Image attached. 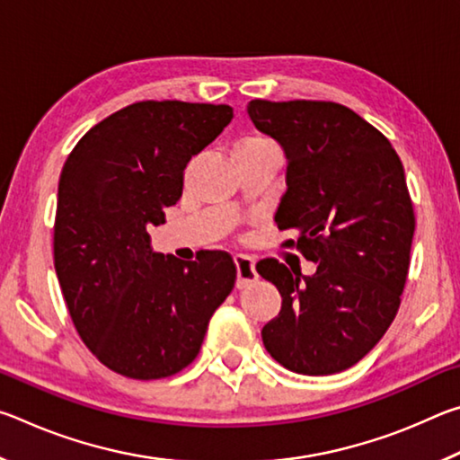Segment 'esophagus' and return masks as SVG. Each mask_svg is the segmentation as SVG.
Segmentation results:
<instances>
[{
  "label": "esophagus",
  "mask_w": 460,
  "mask_h": 460,
  "mask_svg": "<svg viewBox=\"0 0 460 460\" xmlns=\"http://www.w3.org/2000/svg\"><path fill=\"white\" fill-rule=\"evenodd\" d=\"M235 268H237V288H247L252 286L255 279H258V274H255V261L253 258H249L245 253H237L235 255Z\"/></svg>",
  "instance_id": "esophagus-1"
}]
</instances>
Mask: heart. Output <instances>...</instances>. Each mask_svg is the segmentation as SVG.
Instances as JSON below:
<instances>
[{
  "label": "heart",
  "mask_w": 460,
  "mask_h": 460,
  "mask_svg": "<svg viewBox=\"0 0 460 460\" xmlns=\"http://www.w3.org/2000/svg\"><path fill=\"white\" fill-rule=\"evenodd\" d=\"M268 147H274V144L266 137L260 136H249V137H241L239 142L233 146V154L239 152H258V150H268Z\"/></svg>",
  "instance_id": "heart-1"
}]
</instances>
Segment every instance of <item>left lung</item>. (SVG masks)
<instances>
[{
  "instance_id": "obj_1",
  "label": "left lung",
  "mask_w": 460,
  "mask_h": 460,
  "mask_svg": "<svg viewBox=\"0 0 460 460\" xmlns=\"http://www.w3.org/2000/svg\"><path fill=\"white\" fill-rule=\"evenodd\" d=\"M253 126L286 154V192L274 221L316 263L313 276L278 260L258 274L282 294L261 331L286 369L331 376L363 359L400 308L410 268L414 207L389 139L332 101H249Z\"/></svg>"
}]
</instances>
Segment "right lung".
Listing matches in <instances>:
<instances>
[{
	"mask_svg": "<svg viewBox=\"0 0 460 460\" xmlns=\"http://www.w3.org/2000/svg\"><path fill=\"white\" fill-rule=\"evenodd\" d=\"M231 119L229 105L139 101L91 128L62 166L54 268L79 337L119 376L182 371L235 286L229 253L182 261L147 235L182 197L189 160Z\"/></svg>",
	"mask_w": 460,
	"mask_h": 460,
	"instance_id": "add662e5",
	"label": "right lung"
}]
</instances>
